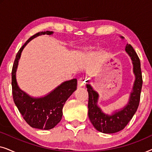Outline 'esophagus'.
<instances>
[{
  "instance_id": "obj_1",
  "label": "esophagus",
  "mask_w": 152,
  "mask_h": 152,
  "mask_svg": "<svg viewBox=\"0 0 152 152\" xmlns=\"http://www.w3.org/2000/svg\"><path fill=\"white\" fill-rule=\"evenodd\" d=\"M85 82H86V78H85L84 77H80L78 80V86H84L85 85Z\"/></svg>"
}]
</instances>
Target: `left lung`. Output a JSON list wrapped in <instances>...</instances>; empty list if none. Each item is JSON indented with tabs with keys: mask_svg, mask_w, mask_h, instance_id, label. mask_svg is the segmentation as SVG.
Instances as JSON below:
<instances>
[{
	"mask_svg": "<svg viewBox=\"0 0 152 152\" xmlns=\"http://www.w3.org/2000/svg\"><path fill=\"white\" fill-rule=\"evenodd\" d=\"M125 50L132 58L134 72L136 75L133 91L131 93L129 102L121 111L112 115H107L102 112L97 106L98 94L93 90L89 84L86 85L88 93V117L94 127L104 134H113L124 129L138 109L142 86V77L140 61L136 51L131 44L126 45ZM88 82V81H87Z\"/></svg>",
	"mask_w": 152,
	"mask_h": 152,
	"instance_id": "obj_1",
	"label": "left lung"
}]
</instances>
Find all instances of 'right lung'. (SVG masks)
I'll return each instance as SVG.
<instances>
[{
	"mask_svg": "<svg viewBox=\"0 0 152 152\" xmlns=\"http://www.w3.org/2000/svg\"><path fill=\"white\" fill-rule=\"evenodd\" d=\"M53 32H40L30 37L16 54L12 71L13 99L23 119L30 126L39 129H51L61 120L64 105L77 89V79L66 81L49 95L41 98H32L18 88L16 81V70L18 59L24 47L30 41L41 34H52Z\"/></svg>",
	"mask_w": 152,
	"mask_h": 152,
	"instance_id": "right-lung-1",
	"label": "right lung"
}]
</instances>
